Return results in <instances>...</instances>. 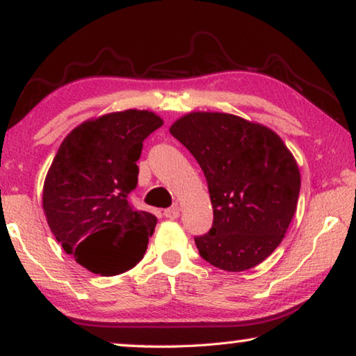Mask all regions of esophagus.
I'll return each instance as SVG.
<instances>
[{
	"label": "esophagus",
	"instance_id": "obj_1",
	"mask_svg": "<svg viewBox=\"0 0 356 356\" xmlns=\"http://www.w3.org/2000/svg\"><path fill=\"white\" fill-rule=\"evenodd\" d=\"M179 216H180V209H179L177 204H174V206H171V207L165 209V217H166V218L174 220V218H177Z\"/></svg>",
	"mask_w": 356,
	"mask_h": 356
}]
</instances>
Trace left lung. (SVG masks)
<instances>
[{"label": "left lung", "instance_id": "1", "mask_svg": "<svg viewBox=\"0 0 356 356\" xmlns=\"http://www.w3.org/2000/svg\"><path fill=\"white\" fill-rule=\"evenodd\" d=\"M169 131L207 180L213 223L195 238L200 255L231 273L257 266L284 239L300 196V169L284 140L222 112H190Z\"/></svg>", "mask_w": 356, "mask_h": 356}]
</instances>
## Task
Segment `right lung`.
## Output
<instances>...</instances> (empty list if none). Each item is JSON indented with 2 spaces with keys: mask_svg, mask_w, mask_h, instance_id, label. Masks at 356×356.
<instances>
[{
  "mask_svg": "<svg viewBox=\"0 0 356 356\" xmlns=\"http://www.w3.org/2000/svg\"><path fill=\"white\" fill-rule=\"evenodd\" d=\"M163 125L154 112L128 109L83 122L61 143L47 172L42 207L67 255L99 275H117L143 259L156 217L136 211L144 139Z\"/></svg>",
  "mask_w": 356,
  "mask_h": 356,
  "instance_id": "1",
  "label": "right lung"
}]
</instances>
